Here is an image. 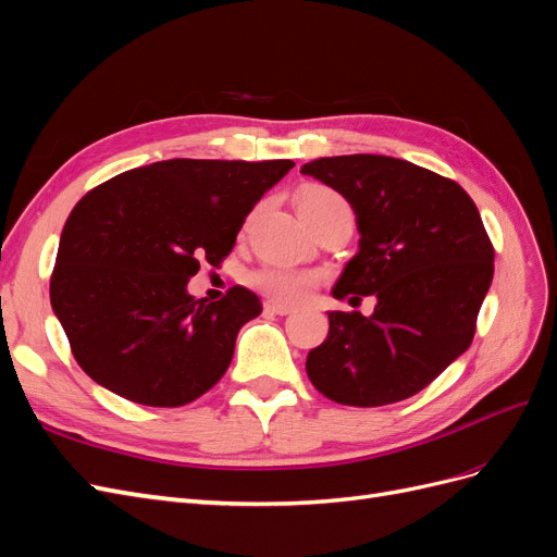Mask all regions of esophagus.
I'll use <instances>...</instances> for the list:
<instances>
[{
	"mask_svg": "<svg viewBox=\"0 0 557 557\" xmlns=\"http://www.w3.org/2000/svg\"><path fill=\"white\" fill-rule=\"evenodd\" d=\"M264 311L276 313V315H290V313H293V307L281 305V301H274V299H269V301H264Z\"/></svg>",
	"mask_w": 557,
	"mask_h": 557,
	"instance_id": "obj_1",
	"label": "esophagus"
}]
</instances>
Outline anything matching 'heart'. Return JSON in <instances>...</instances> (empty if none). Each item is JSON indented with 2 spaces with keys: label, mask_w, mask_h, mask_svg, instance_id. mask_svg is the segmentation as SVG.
Here are the masks:
<instances>
[{
  "label": "heart",
  "mask_w": 557,
  "mask_h": 557,
  "mask_svg": "<svg viewBox=\"0 0 557 557\" xmlns=\"http://www.w3.org/2000/svg\"><path fill=\"white\" fill-rule=\"evenodd\" d=\"M301 218H305L307 225H313L318 221H325L330 215L339 213H352L350 205L344 195H339L325 185H311L301 195L299 205ZM248 283L252 288L264 293L267 297L278 299V301H299L309 295V290L315 285V276L307 269H297L278 262H267L258 269H252L248 274Z\"/></svg>",
  "instance_id": "b5f03b06"
}]
</instances>
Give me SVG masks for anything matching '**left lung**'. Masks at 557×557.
Masks as SVG:
<instances>
[{
  "label": "left lung",
  "mask_w": 557,
  "mask_h": 557,
  "mask_svg": "<svg viewBox=\"0 0 557 557\" xmlns=\"http://www.w3.org/2000/svg\"><path fill=\"white\" fill-rule=\"evenodd\" d=\"M301 174L342 193L360 250L332 295H376L372 315L330 311L327 339L307 356L318 393L383 407L428 387L471 346L491 288L495 248L458 183L387 156L318 158Z\"/></svg>",
  "instance_id": "8db88e82"
}]
</instances>
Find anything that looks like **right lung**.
Listing matches in <instances>:
<instances>
[{"label": "right lung", "instance_id": "add662e5", "mask_svg": "<svg viewBox=\"0 0 557 557\" xmlns=\"http://www.w3.org/2000/svg\"><path fill=\"white\" fill-rule=\"evenodd\" d=\"M293 160H164L97 185L66 218L50 305L78 367L144 407L190 404L223 379L260 297L185 290L199 262L221 264L260 197Z\"/></svg>", "mask_w": 557, "mask_h": 557}]
</instances>
